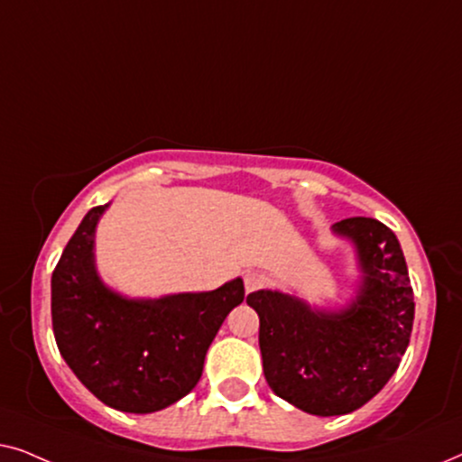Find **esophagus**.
<instances>
[{"label": "esophagus", "instance_id": "esophagus-1", "mask_svg": "<svg viewBox=\"0 0 462 462\" xmlns=\"http://www.w3.org/2000/svg\"><path fill=\"white\" fill-rule=\"evenodd\" d=\"M244 283H245V290L248 292H254V290H261L269 283V277L261 273V271H248L244 277Z\"/></svg>", "mask_w": 462, "mask_h": 462}]
</instances>
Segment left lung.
I'll return each instance as SVG.
<instances>
[{
	"label": "left lung",
	"instance_id": "left-lung-1",
	"mask_svg": "<svg viewBox=\"0 0 462 462\" xmlns=\"http://www.w3.org/2000/svg\"><path fill=\"white\" fill-rule=\"evenodd\" d=\"M357 250L362 286L340 311H318L283 292L258 290L245 302L261 319L258 345L269 387L315 416L349 414L395 374L414 321V296L395 233L376 218L332 226Z\"/></svg>",
	"mask_w": 462,
	"mask_h": 462
}]
</instances>
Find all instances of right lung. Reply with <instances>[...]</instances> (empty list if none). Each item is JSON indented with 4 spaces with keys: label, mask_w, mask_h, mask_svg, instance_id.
Returning a JSON list of instances; mask_svg holds the SVG:
<instances>
[{
    "label": "right lung",
    "mask_w": 462,
    "mask_h": 462,
    "mask_svg": "<svg viewBox=\"0 0 462 462\" xmlns=\"http://www.w3.org/2000/svg\"><path fill=\"white\" fill-rule=\"evenodd\" d=\"M106 206L86 214L52 273L54 338L100 402L122 412H157L198 384L208 346L244 300V282L162 299L113 292L94 264V231Z\"/></svg>",
    "instance_id": "obj_1"
}]
</instances>
